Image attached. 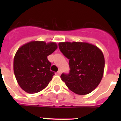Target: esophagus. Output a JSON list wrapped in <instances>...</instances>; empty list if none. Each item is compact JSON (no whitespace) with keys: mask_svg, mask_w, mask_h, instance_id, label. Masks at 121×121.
<instances>
[{"mask_svg":"<svg viewBox=\"0 0 121 121\" xmlns=\"http://www.w3.org/2000/svg\"><path fill=\"white\" fill-rule=\"evenodd\" d=\"M57 73H58V75H61V70H59L57 72Z\"/></svg>","mask_w":121,"mask_h":121,"instance_id":"obj_1","label":"esophagus"}]
</instances>
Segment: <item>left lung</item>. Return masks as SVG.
Listing matches in <instances>:
<instances>
[{
  "label": "left lung",
  "instance_id": "8db88e82",
  "mask_svg": "<svg viewBox=\"0 0 121 121\" xmlns=\"http://www.w3.org/2000/svg\"><path fill=\"white\" fill-rule=\"evenodd\" d=\"M59 48L69 60L70 71L61 78L68 88L78 95L95 90L104 75L105 60L96 46L85 42H61Z\"/></svg>",
  "mask_w": 121,
  "mask_h": 121
}]
</instances>
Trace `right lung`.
Returning <instances> with one entry per match:
<instances>
[{"label": "right lung", "instance_id": "add662e5", "mask_svg": "<svg viewBox=\"0 0 121 121\" xmlns=\"http://www.w3.org/2000/svg\"><path fill=\"white\" fill-rule=\"evenodd\" d=\"M55 42L33 41L18 49L14 58V72L21 88L29 94L45 88L55 73L50 71L48 56L57 49Z\"/></svg>", "mask_w": 121, "mask_h": 121}]
</instances>
